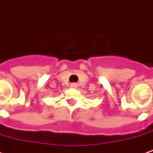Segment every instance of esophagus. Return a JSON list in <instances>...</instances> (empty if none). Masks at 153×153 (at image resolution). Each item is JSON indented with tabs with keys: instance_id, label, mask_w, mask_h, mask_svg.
Wrapping results in <instances>:
<instances>
[{
	"instance_id": "obj_1",
	"label": "esophagus",
	"mask_w": 153,
	"mask_h": 153,
	"mask_svg": "<svg viewBox=\"0 0 153 153\" xmlns=\"http://www.w3.org/2000/svg\"><path fill=\"white\" fill-rule=\"evenodd\" d=\"M76 86H77L76 83H71V87H75Z\"/></svg>"
}]
</instances>
